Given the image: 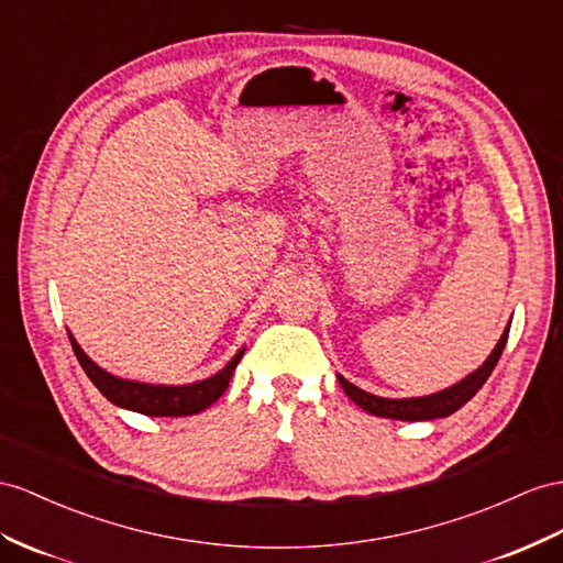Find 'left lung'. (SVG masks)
I'll return each mask as SVG.
<instances>
[{
    "label": "left lung",
    "instance_id": "8db88e82",
    "mask_svg": "<svg viewBox=\"0 0 563 563\" xmlns=\"http://www.w3.org/2000/svg\"><path fill=\"white\" fill-rule=\"evenodd\" d=\"M511 325V323H509ZM509 325L504 328V333L499 342L495 344V350L489 352V356L483 362V366L468 373L466 378H461L452 387H444L440 393H432L426 397H405V399H390V397H378L371 395L362 387H356L347 378L338 376L342 390L347 393V397L354 401L356 407H362L364 411L373 416H383V419H397V421H430V419H444L454 411H459L466 401L481 390L485 380L489 378V373L495 371L499 356L504 352V344H507L509 338Z\"/></svg>",
    "mask_w": 563,
    "mask_h": 563
}]
</instances>
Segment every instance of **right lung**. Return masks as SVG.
<instances>
[{"mask_svg":"<svg viewBox=\"0 0 563 563\" xmlns=\"http://www.w3.org/2000/svg\"><path fill=\"white\" fill-rule=\"evenodd\" d=\"M68 340L82 371L88 373V378L95 383L97 390L102 393L111 405L128 411H137L144 416H192V413L205 411L225 393V387L230 378H233V373L244 354V347L238 350V354L230 358L219 373H213L211 378L187 383V385H156V383H140V380L113 376V373L97 366L92 358L82 352L76 338L70 335V330H68Z\"/></svg>","mask_w":563,"mask_h":563,"instance_id":"right-lung-1","label":"right lung"}]
</instances>
